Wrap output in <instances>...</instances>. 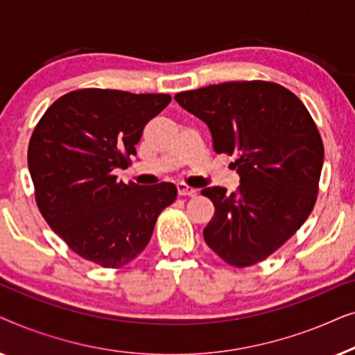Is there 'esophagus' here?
Masks as SVG:
<instances>
[{
	"mask_svg": "<svg viewBox=\"0 0 355 355\" xmlns=\"http://www.w3.org/2000/svg\"><path fill=\"white\" fill-rule=\"evenodd\" d=\"M178 193L181 197H196L197 196V189L189 187L186 184H178Z\"/></svg>",
	"mask_w": 355,
	"mask_h": 355,
	"instance_id": "1",
	"label": "esophagus"
}]
</instances>
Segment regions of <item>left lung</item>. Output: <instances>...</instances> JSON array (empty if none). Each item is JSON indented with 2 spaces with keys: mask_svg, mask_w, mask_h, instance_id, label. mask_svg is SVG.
Instances as JSON below:
<instances>
[{
  "mask_svg": "<svg viewBox=\"0 0 355 355\" xmlns=\"http://www.w3.org/2000/svg\"><path fill=\"white\" fill-rule=\"evenodd\" d=\"M174 100L208 125L216 153L236 155L237 191L207 187L215 205L203 230L208 247L244 268L278 250L313 210L323 142L293 92L265 80L225 82L181 92Z\"/></svg>",
  "mask_w": 355,
  "mask_h": 355,
  "instance_id": "8db88e82",
  "label": "left lung"
}]
</instances>
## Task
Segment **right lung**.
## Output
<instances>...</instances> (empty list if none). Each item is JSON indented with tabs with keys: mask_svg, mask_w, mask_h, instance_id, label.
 Returning <instances> with one entry per match:
<instances>
[{
	"mask_svg": "<svg viewBox=\"0 0 355 355\" xmlns=\"http://www.w3.org/2000/svg\"><path fill=\"white\" fill-rule=\"evenodd\" d=\"M171 96L82 89L45 111L28 142L35 200L53 231L82 259L119 268L147 247L159 213L176 200L171 182L116 181L150 119Z\"/></svg>",
	"mask_w": 355,
	"mask_h": 355,
	"instance_id": "obj_1",
	"label": "right lung"
}]
</instances>
